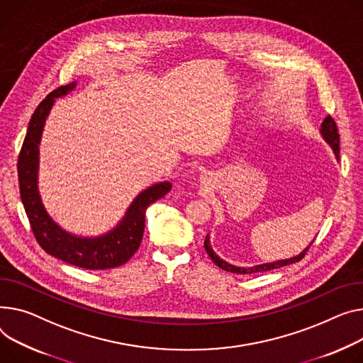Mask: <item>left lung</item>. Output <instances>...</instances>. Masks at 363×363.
<instances>
[{
  "label": "left lung",
  "instance_id": "8db88e82",
  "mask_svg": "<svg viewBox=\"0 0 363 363\" xmlns=\"http://www.w3.org/2000/svg\"><path fill=\"white\" fill-rule=\"evenodd\" d=\"M320 133H321L323 138L325 140V143L330 144V147H331V150H333L335 159L339 160V155H340V135H339V131H337V125H335V123H334V119H333L330 115L324 118ZM311 244H312V242H311ZM311 244H309L302 252H299L298 255L291 257V258L277 259V261H273V262H264V264L252 265V267H238V265L229 264L228 261L222 259L219 255H217V254L213 251L211 244H210V236H208V235H207L206 239H204L206 252L208 254V257L211 258V261L217 265V267H220V269L225 270V272L236 273V274H251V273L269 272V270H274V269H279V267H284V265H289V264L298 262V261H301V259L305 257V252L309 250Z\"/></svg>",
  "mask_w": 363,
  "mask_h": 363
}]
</instances>
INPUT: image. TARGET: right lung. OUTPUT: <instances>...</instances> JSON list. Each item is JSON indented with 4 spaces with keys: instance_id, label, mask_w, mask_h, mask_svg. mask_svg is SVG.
I'll use <instances>...</instances> for the list:
<instances>
[{
    "instance_id": "add662e5",
    "label": "right lung",
    "mask_w": 363,
    "mask_h": 363,
    "mask_svg": "<svg viewBox=\"0 0 363 363\" xmlns=\"http://www.w3.org/2000/svg\"><path fill=\"white\" fill-rule=\"evenodd\" d=\"M76 87L77 82L58 87L35 109L17 163L20 197L38 242L48 254L86 270H108L125 264L138 250L147 207L164 197L171 191L172 184L163 181L138 192L123 219L102 235L83 236L61 228L42 201L39 191V146L46 118L55 101Z\"/></svg>"
}]
</instances>
